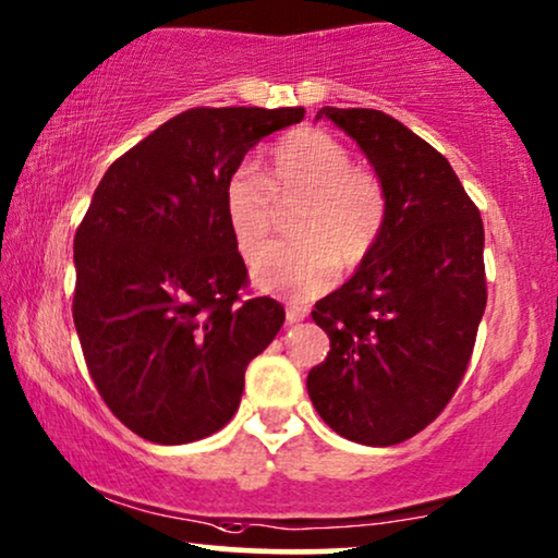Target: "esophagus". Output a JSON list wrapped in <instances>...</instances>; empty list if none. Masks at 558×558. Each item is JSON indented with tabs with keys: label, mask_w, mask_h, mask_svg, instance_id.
I'll return each instance as SVG.
<instances>
[{
	"label": "esophagus",
	"mask_w": 558,
	"mask_h": 558,
	"mask_svg": "<svg viewBox=\"0 0 558 558\" xmlns=\"http://www.w3.org/2000/svg\"><path fill=\"white\" fill-rule=\"evenodd\" d=\"M305 317H307V313L302 307H292V305L287 307V325H294V323L305 320Z\"/></svg>",
	"instance_id": "1"
}]
</instances>
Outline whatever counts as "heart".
<instances>
[{"label":"heart","mask_w":558,"mask_h":558,"mask_svg":"<svg viewBox=\"0 0 558 558\" xmlns=\"http://www.w3.org/2000/svg\"><path fill=\"white\" fill-rule=\"evenodd\" d=\"M277 202L305 197L294 215L296 243L266 248L253 264L262 292L302 302L325 292L341 262L359 266L376 248L387 220V197L372 171L353 166L336 135L300 128L279 137L264 161V179L243 163L222 184V215L238 253L253 258L271 233Z\"/></svg>","instance_id":"obj_1"}]
</instances>
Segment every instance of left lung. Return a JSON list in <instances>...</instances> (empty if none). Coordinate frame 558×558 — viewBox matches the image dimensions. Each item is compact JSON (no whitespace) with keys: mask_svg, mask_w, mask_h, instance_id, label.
Wrapping results in <instances>:
<instances>
[{"mask_svg":"<svg viewBox=\"0 0 558 558\" xmlns=\"http://www.w3.org/2000/svg\"><path fill=\"white\" fill-rule=\"evenodd\" d=\"M356 141L387 197L379 243L313 320L330 351L307 374L317 415L338 436L395 446L451 400L487 307L484 226L451 163L379 110L323 107Z\"/></svg>","mask_w":558,"mask_h":558,"instance_id":"left-lung-1","label":"left lung"}]
</instances>
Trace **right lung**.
I'll list each match as a JSON object with an SVG mask.
<instances>
[{
	"instance_id": "obj_1",
	"label": "right lung",
	"mask_w": 558,
	"mask_h": 558,
	"mask_svg": "<svg viewBox=\"0 0 558 558\" xmlns=\"http://www.w3.org/2000/svg\"><path fill=\"white\" fill-rule=\"evenodd\" d=\"M302 107H194L120 156L74 238V325L114 417L163 446L213 436L241 404L245 366L284 307L241 300L245 264L222 184Z\"/></svg>"
}]
</instances>
